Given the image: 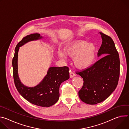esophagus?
<instances>
[{
    "label": "esophagus",
    "mask_w": 129,
    "mask_h": 129,
    "mask_svg": "<svg viewBox=\"0 0 129 129\" xmlns=\"http://www.w3.org/2000/svg\"><path fill=\"white\" fill-rule=\"evenodd\" d=\"M69 75H70V78H73L76 76V74L74 72H72L71 71V72H70Z\"/></svg>",
    "instance_id": "obj_1"
}]
</instances>
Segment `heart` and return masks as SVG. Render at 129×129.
I'll use <instances>...</instances> for the list:
<instances>
[{
  "label": "heart",
  "mask_w": 129,
  "mask_h": 129,
  "mask_svg": "<svg viewBox=\"0 0 129 129\" xmlns=\"http://www.w3.org/2000/svg\"><path fill=\"white\" fill-rule=\"evenodd\" d=\"M96 48L95 45L86 41H80L67 45L65 53L58 51V55L61 60H65L66 55L74 58L75 66L80 69L90 66L95 59Z\"/></svg>",
  "instance_id": "1"
}]
</instances>
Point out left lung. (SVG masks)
Masks as SVG:
<instances>
[{"label":"left lung","mask_w":129,"mask_h":129,"mask_svg":"<svg viewBox=\"0 0 129 129\" xmlns=\"http://www.w3.org/2000/svg\"><path fill=\"white\" fill-rule=\"evenodd\" d=\"M99 33L102 42L97 54L103 57L91 66L77 73L84 81L79 96L88 104H96L108 98L116 89L119 78L120 60L114 42L110 37Z\"/></svg>","instance_id":"obj_1"}]
</instances>
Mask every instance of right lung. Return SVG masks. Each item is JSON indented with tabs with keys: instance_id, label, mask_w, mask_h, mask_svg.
I'll return each mask as SVG.
<instances>
[{
	"instance_id": "1",
	"label": "right lung",
	"mask_w": 129,
	"mask_h": 129,
	"mask_svg": "<svg viewBox=\"0 0 129 129\" xmlns=\"http://www.w3.org/2000/svg\"><path fill=\"white\" fill-rule=\"evenodd\" d=\"M39 33L28 35L20 41L15 49L12 60L13 78L15 85L20 94L31 103L42 107H49L59 99L61 84L69 78V68L67 66L51 67L47 75L41 82L34 87H28L23 84L18 77L17 58L20 47L26 43L42 39Z\"/></svg>"
}]
</instances>
